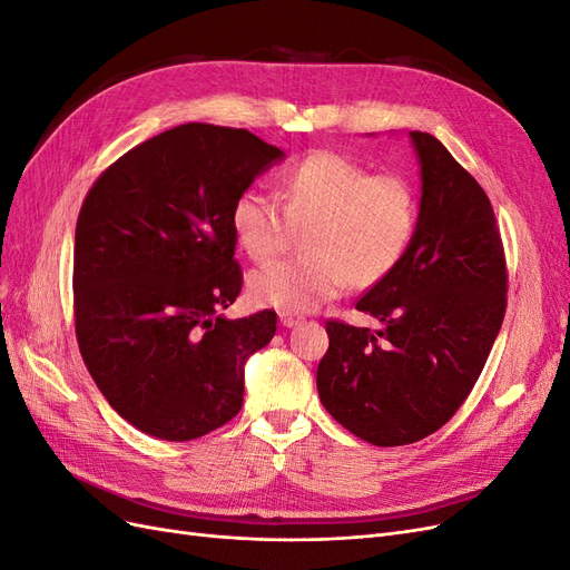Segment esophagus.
Wrapping results in <instances>:
<instances>
[{"label":"esophagus","instance_id":"esophagus-1","mask_svg":"<svg viewBox=\"0 0 570 570\" xmlns=\"http://www.w3.org/2000/svg\"><path fill=\"white\" fill-rule=\"evenodd\" d=\"M278 321H281V325H283V327H295V325H299V323H302V316L285 314V312H283V314L278 316Z\"/></svg>","mask_w":570,"mask_h":570}]
</instances>
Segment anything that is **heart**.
I'll use <instances>...</instances> for the list:
<instances>
[{
  "label": "heart",
  "instance_id": "b5f03b06",
  "mask_svg": "<svg viewBox=\"0 0 570 570\" xmlns=\"http://www.w3.org/2000/svg\"><path fill=\"white\" fill-rule=\"evenodd\" d=\"M419 220V197L402 176L371 170L335 151H314L283 178V204L264 189L239 193L230 226L254 262L278 254L306 228L299 258H283L249 275V297L285 314L314 312L352 283H381L400 264Z\"/></svg>",
  "mask_w": 570,
  "mask_h": 570
}]
</instances>
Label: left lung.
Wrapping results in <instances>:
<instances>
[{
    "mask_svg": "<svg viewBox=\"0 0 570 570\" xmlns=\"http://www.w3.org/2000/svg\"><path fill=\"white\" fill-rule=\"evenodd\" d=\"M421 166L404 256L356 302L377 331L327 321L316 371L331 416L375 446L411 444L450 421L485 366L507 312L492 204L438 137L409 132Z\"/></svg>",
    "mask_w": 570,
    "mask_h": 570,
    "instance_id": "obj_1",
    "label": "left lung"
}]
</instances>
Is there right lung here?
<instances>
[{
  "instance_id": "add662e5",
  "label": "right lung",
  "mask_w": 570,
  "mask_h": 570,
  "mask_svg": "<svg viewBox=\"0 0 570 570\" xmlns=\"http://www.w3.org/2000/svg\"><path fill=\"white\" fill-rule=\"evenodd\" d=\"M285 151L245 128L185 124L137 145L82 202L73 252L80 354L120 419L197 440L243 409L275 312L226 318L243 289L230 212Z\"/></svg>"
}]
</instances>
